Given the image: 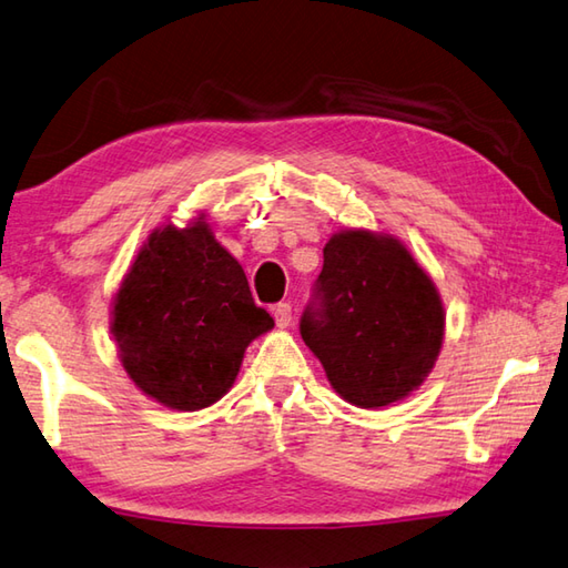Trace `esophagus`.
Instances as JSON below:
<instances>
[{
	"label": "esophagus",
	"instance_id": "34e87169",
	"mask_svg": "<svg viewBox=\"0 0 568 568\" xmlns=\"http://www.w3.org/2000/svg\"><path fill=\"white\" fill-rule=\"evenodd\" d=\"M272 316H274V321H276V326H280V328H286L288 324H292V318H294L292 304H286V302L274 304V306H272Z\"/></svg>",
	"mask_w": 568,
	"mask_h": 568
}]
</instances>
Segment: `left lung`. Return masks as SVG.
I'll list each match as a JSON object with an SVG mask.
<instances>
[{"label": "left lung", "mask_w": 568, "mask_h": 568, "mask_svg": "<svg viewBox=\"0 0 568 568\" xmlns=\"http://www.w3.org/2000/svg\"><path fill=\"white\" fill-rule=\"evenodd\" d=\"M298 331L341 398L383 408L435 366L445 314L430 276L398 240L346 230L324 247Z\"/></svg>", "instance_id": "left-lung-1"}]
</instances>
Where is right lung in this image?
Listing matches in <instances>:
<instances>
[{"label":"right lung","mask_w":568,"mask_h":568,"mask_svg":"<svg viewBox=\"0 0 568 568\" xmlns=\"http://www.w3.org/2000/svg\"><path fill=\"white\" fill-rule=\"evenodd\" d=\"M113 336L128 376L173 410L220 400L244 348L274 326L254 304L240 262L205 222L168 224L138 252L113 302Z\"/></svg>","instance_id":"right-lung-1"}]
</instances>
